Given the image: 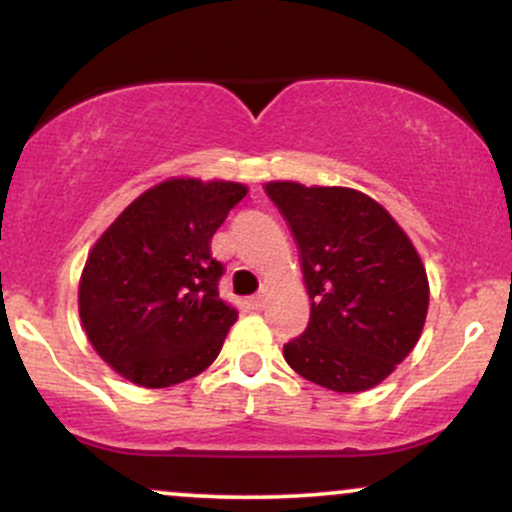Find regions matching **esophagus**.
Segmentation results:
<instances>
[{
  "label": "esophagus",
  "instance_id": "34e87169",
  "mask_svg": "<svg viewBox=\"0 0 512 512\" xmlns=\"http://www.w3.org/2000/svg\"><path fill=\"white\" fill-rule=\"evenodd\" d=\"M264 301H267V298H264V293H257V296L250 298L248 305H250L252 310H262L264 308Z\"/></svg>",
  "mask_w": 512,
  "mask_h": 512
}]
</instances>
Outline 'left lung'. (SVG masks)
Returning <instances> with one entry per match:
<instances>
[{
	"mask_svg": "<svg viewBox=\"0 0 512 512\" xmlns=\"http://www.w3.org/2000/svg\"><path fill=\"white\" fill-rule=\"evenodd\" d=\"M267 195L289 221L313 301L305 332L284 344L286 363L334 392L383 383L424 330L428 279L419 252L358 190L269 182Z\"/></svg>",
	"mask_w": 512,
	"mask_h": 512,
	"instance_id": "obj_1",
	"label": "left lung"
}]
</instances>
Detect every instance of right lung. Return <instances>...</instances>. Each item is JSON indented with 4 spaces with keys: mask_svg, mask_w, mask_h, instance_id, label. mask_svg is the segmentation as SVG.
<instances>
[{
    "mask_svg": "<svg viewBox=\"0 0 512 512\" xmlns=\"http://www.w3.org/2000/svg\"><path fill=\"white\" fill-rule=\"evenodd\" d=\"M248 195L238 182L173 178L134 199L98 238L81 274L88 342L142 387L190 380L219 356L238 313L219 298L211 238Z\"/></svg>",
    "mask_w": 512,
    "mask_h": 512,
    "instance_id": "1",
    "label": "right lung"
}]
</instances>
